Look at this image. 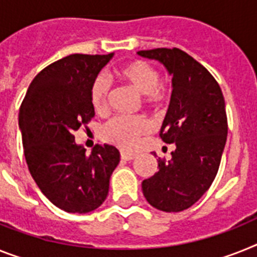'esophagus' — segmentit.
Returning <instances> with one entry per match:
<instances>
[{
    "label": "esophagus",
    "instance_id": "obj_1",
    "mask_svg": "<svg viewBox=\"0 0 257 257\" xmlns=\"http://www.w3.org/2000/svg\"><path fill=\"white\" fill-rule=\"evenodd\" d=\"M120 157H121V159H124V161H132V159H135L137 155H136L135 153H129L121 150V152H120Z\"/></svg>",
    "mask_w": 257,
    "mask_h": 257
}]
</instances>
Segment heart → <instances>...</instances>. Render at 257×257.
<instances>
[{
	"mask_svg": "<svg viewBox=\"0 0 257 257\" xmlns=\"http://www.w3.org/2000/svg\"><path fill=\"white\" fill-rule=\"evenodd\" d=\"M118 78L125 82L136 92L144 95V100L149 105L161 104L166 98V88L159 85V74L150 64L141 60L128 62L118 69ZM109 83L99 75L94 79L90 90V100L92 108L98 113L105 112L108 107ZM149 131V122L145 117H117L111 118L102 129L104 141L120 146L122 149H132L137 145L141 136Z\"/></svg>",
	"mask_w": 257,
	"mask_h": 257,
	"instance_id": "b5f03b06",
	"label": "heart"
}]
</instances>
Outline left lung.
<instances>
[{"instance_id":"obj_1","label":"left lung","mask_w":257,"mask_h":257,"mask_svg":"<svg viewBox=\"0 0 257 257\" xmlns=\"http://www.w3.org/2000/svg\"><path fill=\"white\" fill-rule=\"evenodd\" d=\"M137 55L161 62L172 77L161 139L175 144L171 159H158V171L142 182V193L158 210L182 212L208 191L218 172L227 137L225 99L213 75L185 52L157 48Z\"/></svg>"}]
</instances>
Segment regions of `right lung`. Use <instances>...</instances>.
I'll use <instances>...</instances> for the list:
<instances>
[{"label": "right lung", "mask_w": 257, "mask_h": 257, "mask_svg": "<svg viewBox=\"0 0 257 257\" xmlns=\"http://www.w3.org/2000/svg\"><path fill=\"white\" fill-rule=\"evenodd\" d=\"M113 53L70 55L32 79L19 109L25 158L43 195L68 213H88L108 195L109 178L120 162L112 145H95L91 154L73 133L94 115L90 90Z\"/></svg>", "instance_id": "right-lung-1"}]
</instances>
